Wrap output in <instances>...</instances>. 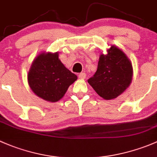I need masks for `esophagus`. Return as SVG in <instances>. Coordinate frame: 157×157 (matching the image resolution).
<instances>
[{
  "instance_id": "1",
  "label": "esophagus",
  "mask_w": 157,
  "mask_h": 157,
  "mask_svg": "<svg viewBox=\"0 0 157 157\" xmlns=\"http://www.w3.org/2000/svg\"><path fill=\"white\" fill-rule=\"evenodd\" d=\"M78 76L79 78L84 79V78H85V77H86V74H85V72H81V73L78 74Z\"/></svg>"
}]
</instances>
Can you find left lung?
Returning <instances> with one entry per match:
<instances>
[{"label":"left lung","mask_w":157,"mask_h":157,"mask_svg":"<svg viewBox=\"0 0 157 157\" xmlns=\"http://www.w3.org/2000/svg\"><path fill=\"white\" fill-rule=\"evenodd\" d=\"M132 66L121 50L113 45L107 54H101L98 69L88 82L103 99L117 98L130 85Z\"/></svg>","instance_id":"8db88e82"}]
</instances>
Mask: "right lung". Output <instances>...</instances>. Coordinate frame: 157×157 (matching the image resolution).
<instances>
[{
  "mask_svg": "<svg viewBox=\"0 0 157 157\" xmlns=\"http://www.w3.org/2000/svg\"><path fill=\"white\" fill-rule=\"evenodd\" d=\"M76 79V75L61 63L57 53L38 55L28 75L31 89L38 97L51 102L59 101Z\"/></svg>",
  "mask_w": 157,
  "mask_h": 157,
  "instance_id": "right-lung-1",
  "label": "right lung"
}]
</instances>
